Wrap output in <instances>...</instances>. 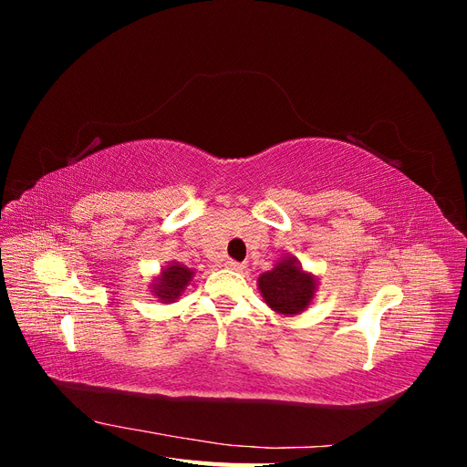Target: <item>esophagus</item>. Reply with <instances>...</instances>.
<instances>
[{
	"label": "esophagus",
	"instance_id": "esophagus-1",
	"mask_svg": "<svg viewBox=\"0 0 467 467\" xmlns=\"http://www.w3.org/2000/svg\"><path fill=\"white\" fill-rule=\"evenodd\" d=\"M225 268H230V271H244L245 265L244 263H237V261H225Z\"/></svg>",
	"mask_w": 467,
	"mask_h": 467
}]
</instances>
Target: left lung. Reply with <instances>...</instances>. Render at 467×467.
I'll return each instance as SVG.
<instances>
[{
    "mask_svg": "<svg viewBox=\"0 0 467 467\" xmlns=\"http://www.w3.org/2000/svg\"><path fill=\"white\" fill-rule=\"evenodd\" d=\"M257 286L265 304L273 312L292 317L302 314L314 302L319 278L306 271L298 259L286 255L257 278Z\"/></svg>",
    "mask_w": 467,
    "mask_h": 467,
    "instance_id": "1",
    "label": "left lung"
}]
</instances>
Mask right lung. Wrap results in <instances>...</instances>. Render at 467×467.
<instances>
[{"instance_id":"add662e5","label":"right lung","mask_w":467,"mask_h":467,"mask_svg":"<svg viewBox=\"0 0 467 467\" xmlns=\"http://www.w3.org/2000/svg\"><path fill=\"white\" fill-rule=\"evenodd\" d=\"M192 268L177 261H169L150 282V292L153 294V298H158V302L173 304L185 294L187 286L192 282Z\"/></svg>"}]
</instances>
